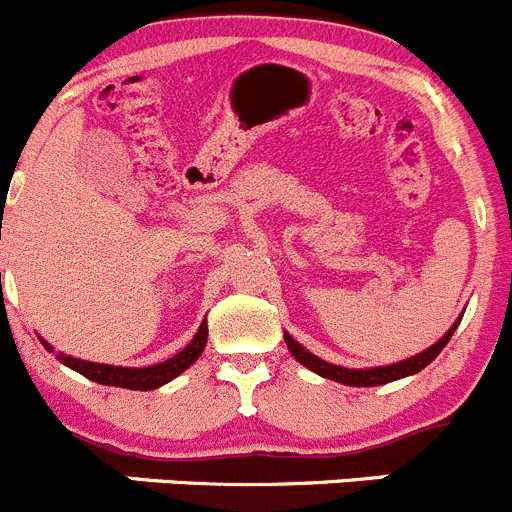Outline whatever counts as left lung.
<instances>
[{
	"label": "left lung",
	"mask_w": 512,
	"mask_h": 512,
	"mask_svg": "<svg viewBox=\"0 0 512 512\" xmlns=\"http://www.w3.org/2000/svg\"><path fill=\"white\" fill-rule=\"evenodd\" d=\"M460 321L462 318H457L455 326L444 333V336L439 338L432 348H427V351L419 353V356L407 358V361H399V364L379 366V369H343V366H333V364H328V361H323V358L313 356V353L305 351V348L300 346L298 341H293L290 336H285V343H288V348H290V353L295 356V361H300L303 366H308L310 371H315V374L323 376V379L338 381V384H346V386H381V384H389V381L417 374V371H422L424 366L432 364L434 358L439 356V351L447 346V341L452 338L455 328L460 326Z\"/></svg>",
	"instance_id": "obj_1"
}]
</instances>
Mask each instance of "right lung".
Instances as JSON below:
<instances>
[{"label": "right lung", "instance_id": "right-lung-1", "mask_svg": "<svg viewBox=\"0 0 512 512\" xmlns=\"http://www.w3.org/2000/svg\"><path fill=\"white\" fill-rule=\"evenodd\" d=\"M204 346H207V321L199 326L197 336L191 338L189 346L184 351H179L176 356H171L169 361H161L156 366H146V369H123V366H105V364H90V361H80V358L65 356L60 353V361L65 366H70L73 371L83 374L85 379L95 381V384L103 386H121V389H136V391H151L159 389V386L169 384L171 379L181 374V371L189 369L199 356H202ZM47 351H52L50 343H45Z\"/></svg>", "mask_w": 512, "mask_h": 512}]
</instances>
